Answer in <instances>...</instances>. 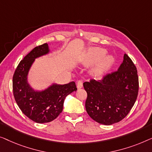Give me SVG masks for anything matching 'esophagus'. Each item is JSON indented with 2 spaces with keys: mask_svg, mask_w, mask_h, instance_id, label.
<instances>
[{
  "mask_svg": "<svg viewBox=\"0 0 152 152\" xmlns=\"http://www.w3.org/2000/svg\"><path fill=\"white\" fill-rule=\"evenodd\" d=\"M83 86V81L81 80H79L78 82H77V87H78V89H80V88H82Z\"/></svg>",
  "mask_w": 152,
  "mask_h": 152,
  "instance_id": "obj_1",
  "label": "esophagus"
}]
</instances>
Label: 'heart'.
I'll return each mask as SVG.
<instances>
[{
	"label": "heart",
	"instance_id": "1",
	"mask_svg": "<svg viewBox=\"0 0 152 152\" xmlns=\"http://www.w3.org/2000/svg\"><path fill=\"white\" fill-rule=\"evenodd\" d=\"M105 54V51L101 48H95L91 49L89 52V61L90 62H94L101 58ZM112 62V57L111 56H107L104 57L100 62L99 66L100 67H105L110 65Z\"/></svg>",
	"mask_w": 152,
	"mask_h": 152
}]
</instances>
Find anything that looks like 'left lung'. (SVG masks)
I'll return each instance as SVG.
<instances>
[{"label":"left lung","mask_w":152,"mask_h":152,"mask_svg":"<svg viewBox=\"0 0 152 152\" xmlns=\"http://www.w3.org/2000/svg\"><path fill=\"white\" fill-rule=\"evenodd\" d=\"M87 91L85 108L94 121L110 125L118 123L129 114L138 96L139 83L137 69L125 54L117 71L100 80L83 83Z\"/></svg>","instance_id":"obj_1"}]
</instances>
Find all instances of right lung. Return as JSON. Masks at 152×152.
Instances as JSON below:
<instances>
[{
	"instance_id": "right-lung-1",
	"label": "right lung",
	"mask_w": 152,
	"mask_h": 152,
	"mask_svg": "<svg viewBox=\"0 0 152 152\" xmlns=\"http://www.w3.org/2000/svg\"><path fill=\"white\" fill-rule=\"evenodd\" d=\"M48 45L34 48L25 56L13 76V94L17 104L29 119L38 123L54 121L63 111L65 97L77 90L75 82L65 85L54 84L42 91H35L27 83L29 68L36 58L49 53Z\"/></svg>"
}]
</instances>
